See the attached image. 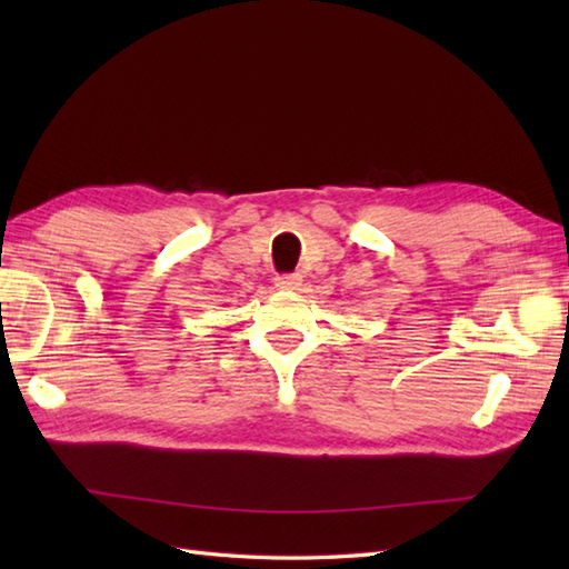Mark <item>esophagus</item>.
Listing matches in <instances>:
<instances>
[{
    "label": "esophagus",
    "instance_id": "esophagus-1",
    "mask_svg": "<svg viewBox=\"0 0 569 569\" xmlns=\"http://www.w3.org/2000/svg\"><path fill=\"white\" fill-rule=\"evenodd\" d=\"M300 283H303V278H300L298 273H286V276L276 278L278 291H298Z\"/></svg>",
    "mask_w": 569,
    "mask_h": 569
}]
</instances>
